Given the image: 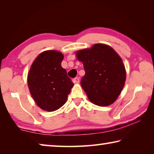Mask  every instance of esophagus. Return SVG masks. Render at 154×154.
<instances>
[{
  "instance_id": "esophagus-1",
  "label": "esophagus",
  "mask_w": 154,
  "mask_h": 154,
  "mask_svg": "<svg viewBox=\"0 0 154 154\" xmlns=\"http://www.w3.org/2000/svg\"><path fill=\"white\" fill-rule=\"evenodd\" d=\"M74 82L75 83H79V79L78 77H75L74 78Z\"/></svg>"
}]
</instances>
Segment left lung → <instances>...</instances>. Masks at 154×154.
Returning <instances> with one entry per match:
<instances>
[{
    "instance_id": "1",
    "label": "left lung",
    "mask_w": 154,
    "mask_h": 154,
    "mask_svg": "<svg viewBox=\"0 0 154 154\" xmlns=\"http://www.w3.org/2000/svg\"><path fill=\"white\" fill-rule=\"evenodd\" d=\"M85 74L82 87L90 102L100 106L113 104L125 85L126 72L121 57L109 45L96 43L91 48L78 50Z\"/></svg>"
}]
</instances>
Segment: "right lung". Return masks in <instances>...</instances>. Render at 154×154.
<instances>
[{"label": "right lung", "mask_w": 154, "mask_h": 154, "mask_svg": "<svg viewBox=\"0 0 154 154\" xmlns=\"http://www.w3.org/2000/svg\"><path fill=\"white\" fill-rule=\"evenodd\" d=\"M63 58L60 51H43L34 60L28 73L30 94L44 111H54L63 106L73 87L66 71L61 66Z\"/></svg>", "instance_id": "right-lung-1"}]
</instances>
